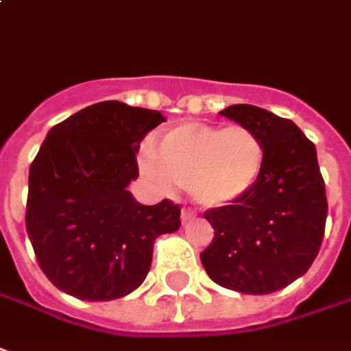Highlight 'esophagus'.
I'll return each instance as SVG.
<instances>
[{"label": "esophagus", "mask_w": 351, "mask_h": 351, "mask_svg": "<svg viewBox=\"0 0 351 351\" xmlns=\"http://www.w3.org/2000/svg\"><path fill=\"white\" fill-rule=\"evenodd\" d=\"M180 218H182V222H188V220H192V218H193V210L182 209V215H180Z\"/></svg>", "instance_id": "34e87169"}]
</instances>
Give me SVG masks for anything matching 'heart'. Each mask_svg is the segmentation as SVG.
<instances>
[{
  "instance_id": "heart-1",
  "label": "heart",
  "mask_w": 351,
  "mask_h": 351,
  "mask_svg": "<svg viewBox=\"0 0 351 351\" xmlns=\"http://www.w3.org/2000/svg\"><path fill=\"white\" fill-rule=\"evenodd\" d=\"M142 173L161 192L188 186L207 209L226 207L245 197L264 171V144L245 125L182 123L161 134L156 150L142 146Z\"/></svg>"
}]
</instances>
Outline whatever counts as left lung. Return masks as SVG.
Segmentation results:
<instances>
[{"label":"left lung","instance_id":"left-lung-1","mask_svg":"<svg viewBox=\"0 0 351 351\" xmlns=\"http://www.w3.org/2000/svg\"><path fill=\"white\" fill-rule=\"evenodd\" d=\"M264 144V171L245 197L203 213L215 228L201 264L220 287L268 295L304 276L319 252L327 195L313 142L291 119L251 104L220 112Z\"/></svg>","mask_w":351,"mask_h":351}]
</instances>
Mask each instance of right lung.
Segmentation results:
<instances>
[{
  "label": "right lung",
  "mask_w": 351,
  "mask_h": 351,
  "mask_svg": "<svg viewBox=\"0 0 351 351\" xmlns=\"http://www.w3.org/2000/svg\"><path fill=\"white\" fill-rule=\"evenodd\" d=\"M165 121L158 110L106 100L49 131L30 165L26 232L39 268L82 300L133 293L152 266L154 243L180 228V207L134 201L136 150Z\"/></svg>",
  "instance_id": "right-lung-1"
}]
</instances>
